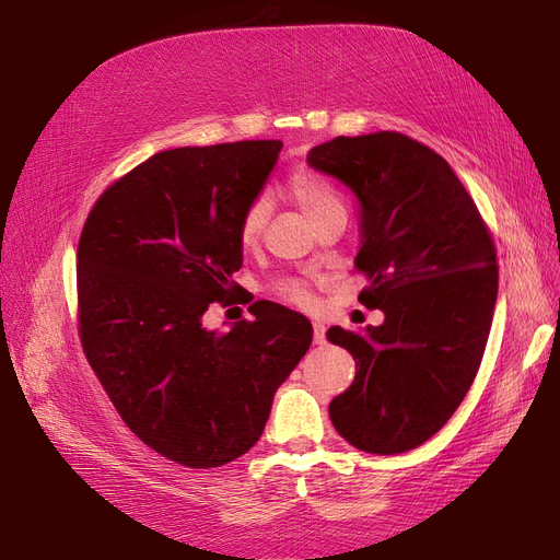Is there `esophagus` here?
Returning <instances> with one entry per match:
<instances>
[{
  "label": "esophagus",
  "instance_id": "34e87169",
  "mask_svg": "<svg viewBox=\"0 0 560 560\" xmlns=\"http://www.w3.org/2000/svg\"><path fill=\"white\" fill-rule=\"evenodd\" d=\"M313 338H315L317 346L327 341V327L322 325V322H313Z\"/></svg>",
  "mask_w": 560,
  "mask_h": 560
}]
</instances>
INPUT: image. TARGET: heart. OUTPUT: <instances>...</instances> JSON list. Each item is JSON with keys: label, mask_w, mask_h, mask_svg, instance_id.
<instances>
[{"label": "heart", "mask_w": 560, "mask_h": 560, "mask_svg": "<svg viewBox=\"0 0 560 560\" xmlns=\"http://www.w3.org/2000/svg\"><path fill=\"white\" fill-rule=\"evenodd\" d=\"M287 194L292 196V200L299 206V210L306 214L308 222H317L319 217H325L329 212H341V198H338L334 186L322 179L313 173L306 171H296L290 179H287ZM266 200H254L252 206L245 210L243 219H241V241L243 245H254L259 241V235L264 231L266 224ZM280 294H284L287 299H292L296 303H306L308 301V292L299 280H282L278 284Z\"/></svg>", "instance_id": "obj_1"}]
</instances>
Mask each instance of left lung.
I'll use <instances>...</instances> for the list:
<instances>
[{
  "mask_svg": "<svg viewBox=\"0 0 560 560\" xmlns=\"http://www.w3.org/2000/svg\"><path fill=\"white\" fill-rule=\"evenodd\" d=\"M308 165L358 200L354 268L371 280L360 301L385 315L327 331L358 366L329 418L354 448L411 451L446 425L479 371L498 301L493 241L451 165L406 135L334 138Z\"/></svg>",
  "mask_w": 560,
  "mask_h": 560,
  "instance_id": "8db88e82",
  "label": "left lung"
}]
</instances>
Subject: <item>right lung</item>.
I'll use <instances>...</instances> for the list:
<instances>
[{"label": "right lung", "mask_w": 560, "mask_h": 560, "mask_svg": "<svg viewBox=\"0 0 560 560\" xmlns=\"http://www.w3.org/2000/svg\"><path fill=\"white\" fill-rule=\"evenodd\" d=\"M280 140L159 151L97 198L77 249L86 358L126 425L171 460L206 469L247 453L278 387L313 341L306 315L264 303L254 322L202 325L235 292L241 219Z\"/></svg>", "instance_id": "obj_1"}]
</instances>
